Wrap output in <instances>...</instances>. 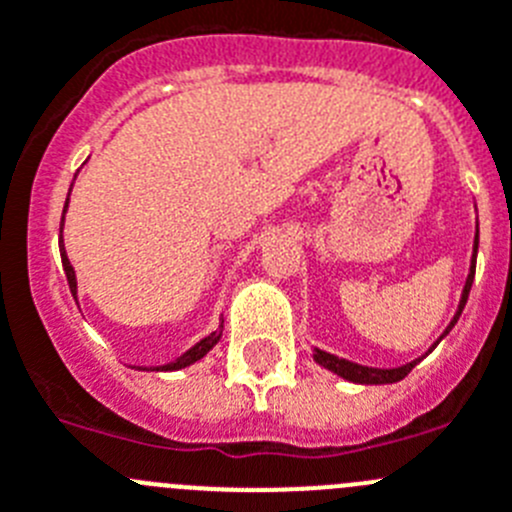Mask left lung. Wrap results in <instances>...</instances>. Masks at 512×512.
Instances as JSON below:
<instances>
[{
    "instance_id": "left-lung-1",
    "label": "left lung",
    "mask_w": 512,
    "mask_h": 512,
    "mask_svg": "<svg viewBox=\"0 0 512 512\" xmlns=\"http://www.w3.org/2000/svg\"><path fill=\"white\" fill-rule=\"evenodd\" d=\"M477 247H480V227H477V234H474V247H472V262H469V275H467V283H464V290H462V298H459V308L457 313H454V319L449 321V326H446L444 334L439 336V342L444 339L446 334L451 331V326L457 324L459 316H462L464 311V303H467L469 298V288H472V280H474V267H477ZM436 342V344H439ZM434 344V347H436ZM431 347V349H434ZM428 349V352H431ZM426 352V354H428ZM313 359L319 362L321 367H326V370H331L334 375L344 377V380L349 382H359V385H390V382H398L403 380L408 372L413 370V367L421 362V359H413V362H408V365H400V367H365V365H357V362H349V359H342V357H336V354H329L324 352V349H313Z\"/></svg>"
}]
</instances>
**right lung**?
I'll list each match as a JSON object with an SVG mask.
<instances>
[{
  "instance_id": "obj_1",
  "label": "right lung",
  "mask_w": 512,
  "mask_h": 512,
  "mask_svg": "<svg viewBox=\"0 0 512 512\" xmlns=\"http://www.w3.org/2000/svg\"><path fill=\"white\" fill-rule=\"evenodd\" d=\"M73 181H76V176H73ZM73 188V183H71ZM71 188H68V196H71ZM66 211H68V199H66V206H63V219H66ZM61 219V222H63ZM58 245H61V260H63V270H66V278H68V288H71L73 298H76L78 293V283H76V270H73L71 260H68L66 255V245H63V224H61V239H58ZM222 329L224 326H219L216 331H211L209 336H204L201 342L193 344L188 352H183L181 357L173 359V362H168V365H158V367H137V370H150V372H173V370H183V367L193 365V362H199L201 357H206V354L211 352V349L216 347V342L222 339Z\"/></svg>"
}]
</instances>
